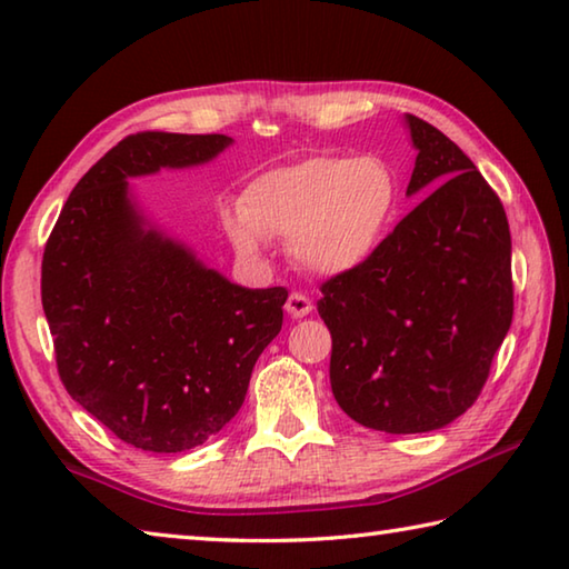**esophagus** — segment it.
Segmentation results:
<instances>
[{
	"instance_id": "obj_1",
	"label": "esophagus",
	"mask_w": 569,
	"mask_h": 569,
	"mask_svg": "<svg viewBox=\"0 0 569 569\" xmlns=\"http://www.w3.org/2000/svg\"><path fill=\"white\" fill-rule=\"evenodd\" d=\"M286 311L288 316H293V319H303V316L313 311V303L311 298H306L303 293H291L286 301Z\"/></svg>"
}]
</instances>
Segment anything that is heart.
Masks as SVG:
<instances>
[{"label": "heart", "instance_id": "obj_1", "mask_svg": "<svg viewBox=\"0 0 569 569\" xmlns=\"http://www.w3.org/2000/svg\"><path fill=\"white\" fill-rule=\"evenodd\" d=\"M399 198L387 160L316 156L250 180L240 206L226 213V233L246 258H261L268 238H283L303 271L336 278L379 253Z\"/></svg>", "mask_w": 569, "mask_h": 569}]
</instances>
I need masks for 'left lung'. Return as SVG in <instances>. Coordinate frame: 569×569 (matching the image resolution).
<instances>
[{
	"instance_id": "obj_1",
	"label": "left lung",
	"mask_w": 569,
	"mask_h": 569,
	"mask_svg": "<svg viewBox=\"0 0 569 569\" xmlns=\"http://www.w3.org/2000/svg\"><path fill=\"white\" fill-rule=\"evenodd\" d=\"M421 203L359 271L321 286L331 391L361 427L421 435L477 401L512 323V238L475 162L435 124L403 114Z\"/></svg>"
}]
</instances>
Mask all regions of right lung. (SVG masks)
Wrapping results in <instances>:
<instances>
[{"mask_svg":"<svg viewBox=\"0 0 569 569\" xmlns=\"http://www.w3.org/2000/svg\"><path fill=\"white\" fill-rule=\"evenodd\" d=\"M230 146L228 134H130L77 182L44 246L42 308L64 389L142 451L218 435L283 326L286 288L228 281L132 190V178L206 166Z\"/></svg>","mask_w":569,"mask_h":569,"instance_id":"add662e5","label":"right lung"}]
</instances>
